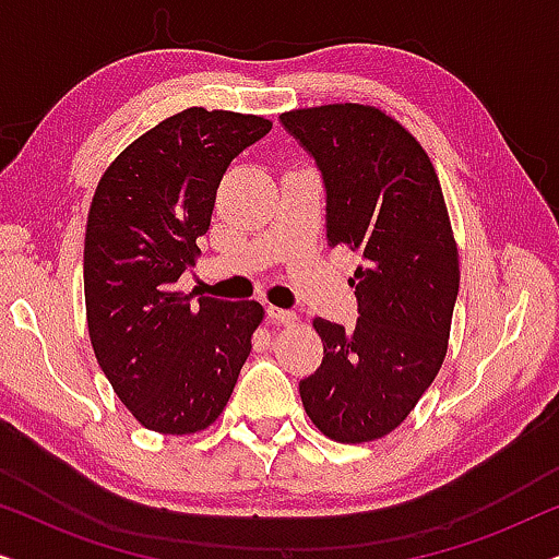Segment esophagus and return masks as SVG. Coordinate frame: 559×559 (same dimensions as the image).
I'll list each match as a JSON object with an SVG mask.
<instances>
[{"instance_id":"obj_1","label":"esophagus","mask_w":559,"mask_h":559,"mask_svg":"<svg viewBox=\"0 0 559 559\" xmlns=\"http://www.w3.org/2000/svg\"><path fill=\"white\" fill-rule=\"evenodd\" d=\"M266 316H270V320H274V323H282V325H295L297 323V316H295L293 310L274 308V305H270V308H266Z\"/></svg>"}]
</instances>
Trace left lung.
I'll use <instances>...</instances> for the list:
<instances>
[{
  "label": "left lung",
  "instance_id": "left-lung-1",
  "mask_svg": "<svg viewBox=\"0 0 559 559\" xmlns=\"http://www.w3.org/2000/svg\"><path fill=\"white\" fill-rule=\"evenodd\" d=\"M316 157L328 193L325 236L358 257V320L316 318L323 364L300 381L325 438L371 442L396 430L438 377L461 285L457 243L438 173L407 127L371 104L282 114Z\"/></svg>",
  "mask_w": 559,
  "mask_h": 559
}]
</instances>
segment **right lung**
<instances>
[{"label":"right lung","mask_w":559,"mask_h":559,"mask_svg":"<svg viewBox=\"0 0 559 559\" xmlns=\"http://www.w3.org/2000/svg\"><path fill=\"white\" fill-rule=\"evenodd\" d=\"M270 129L257 114L190 106L136 136L98 180L83 247L88 338L147 430L211 427L251 354L262 305L190 300L175 282L201 254L226 167Z\"/></svg>","instance_id":"right-lung-1"}]
</instances>
